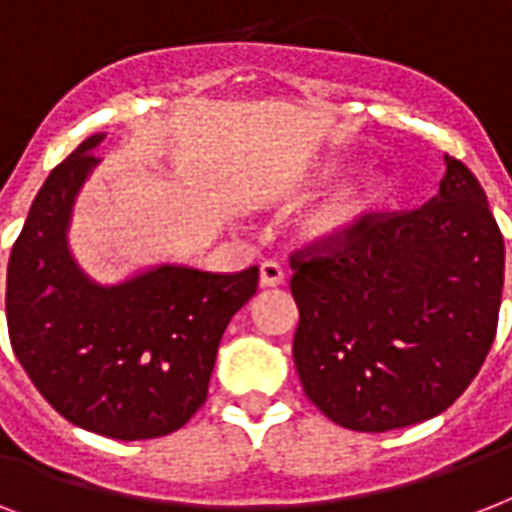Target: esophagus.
<instances>
[{
    "mask_svg": "<svg viewBox=\"0 0 512 512\" xmlns=\"http://www.w3.org/2000/svg\"><path fill=\"white\" fill-rule=\"evenodd\" d=\"M260 284L263 287H279V284H284V268L276 260L260 263Z\"/></svg>",
    "mask_w": 512,
    "mask_h": 512,
    "instance_id": "obj_1",
    "label": "esophagus"
}]
</instances>
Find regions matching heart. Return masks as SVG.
<instances>
[{
	"label": "heart",
	"mask_w": 512,
	"mask_h": 512,
	"mask_svg": "<svg viewBox=\"0 0 512 512\" xmlns=\"http://www.w3.org/2000/svg\"><path fill=\"white\" fill-rule=\"evenodd\" d=\"M385 196V180L369 177L364 183L345 188L313 209L305 220V231L319 241L345 239Z\"/></svg>",
	"instance_id": "heart-1"
}]
</instances>
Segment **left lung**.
<instances>
[{"label":"left lung","instance_id":"1","mask_svg":"<svg viewBox=\"0 0 512 512\" xmlns=\"http://www.w3.org/2000/svg\"><path fill=\"white\" fill-rule=\"evenodd\" d=\"M428 204L366 215L327 252L292 255L297 374L348 430L385 433L436 417L492 348L505 241L476 175L444 154Z\"/></svg>","mask_w":512,"mask_h":512}]
</instances>
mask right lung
Wrapping results in <instances>:
<instances>
[{"label": "right lung", "instance_id": "right-lung-1", "mask_svg": "<svg viewBox=\"0 0 512 512\" xmlns=\"http://www.w3.org/2000/svg\"><path fill=\"white\" fill-rule=\"evenodd\" d=\"M103 138L84 140L36 193L7 265V329L55 412L98 436L143 441L183 428L207 401L220 337L260 271L162 263L119 284L90 279L68 225Z\"/></svg>", "mask_w": 512, "mask_h": 512}]
</instances>
